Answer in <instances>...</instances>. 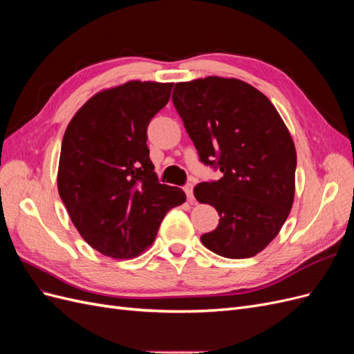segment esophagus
I'll return each instance as SVG.
<instances>
[{
	"label": "esophagus",
	"mask_w": 354,
	"mask_h": 354,
	"mask_svg": "<svg viewBox=\"0 0 354 354\" xmlns=\"http://www.w3.org/2000/svg\"><path fill=\"white\" fill-rule=\"evenodd\" d=\"M185 192H186L187 201H189V202H194V201H195V198H194V186H192V185L185 186Z\"/></svg>",
	"instance_id": "obj_1"
}]
</instances>
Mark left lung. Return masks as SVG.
Listing matches in <instances>:
<instances>
[{
	"mask_svg": "<svg viewBox=\"0 0 354 354\" xmlns=\"http://www.w3.org/2000/svg\"><path fill=\"white\" fill-rule=\"evenodd\" d=\"M173 103L203 164L223 177L199 183L198 202L218 211L201 236L226 259H250L281 232L295 195L297 152L279 112L251 84L223 77L176 84Z\"/></svg>",
	"mask_w": 354,
	"mask_h": 354,
	"instance_id": "1",
	"label": "left lung"
}]
</instances>
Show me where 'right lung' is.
Returning <instances> with one entry per match:
<instances>
[{"label": "right lung", "mask_w": 354, "mask_h": 354, "mask_svg": "<svg viewBox=\"0 0 354 354\" xmlns=\"http://www.w3.org/2000/svg\"><path fill=\"white\" fill-rule=\"evenodd\" d=\"M173 82L128 81L95 93L63 136L57 189L91 248L116 260L140 255L165 214L186 202L160 185L149 158L147 125L168 103Z\"/></svg>", "instance_id": "obj_1"}]
</instances>
